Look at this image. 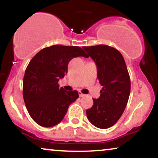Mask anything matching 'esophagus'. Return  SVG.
Listing matches in <instances>:
<instances>
[{
  "mask_svg": "<svg viewBox=\"0 0 158 158\" xmlns=\"http://www.w3.org/2000/svg\"><path fill=\"white\" fill-rule=\"evenodd\" d=\"M78 94H79L80 97H83V96H85V94H83V93H82L81 91H79V92H78Z\"/></svg>",
  "mask_w": 158,
  "mask_h": 158,
  "instance_id": "34e87169",
  "label": "esophagus"
}]
</instances>
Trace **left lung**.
Instances as JSON below:
<instances>
[{
    "label": "left lung",
    "mask_w": 158,
    "mask_h": 158,
    "mask_svg": "<svg viewBox=\"0 0 158 158\" xmlns=\"http://www.w3.org/2000/svg\"><path fill=\"white\" fill-rule=\"evenodd\" d=\"M97 65V78L103 88L86 115L95 127L109 128L122 116L128 102L131 89L130 77L122 54L105 44L83 47Z\"/></svg>",
    "instance_id": "8db88e82"
}]
</instances>
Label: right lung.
I'll return each instance as SVG.
<instances>
[{
  "instance_id": "add662e5",
  "label": "right lung",
  "mask_w": 158,
  "mask_h": 158,
  "mask_svg": "<svg viewBox=\"0 0 158 158\" xmlns=\"http://www.w3.org/2000/svg\"><path fill=\"white\" fill-rule=\"evenodd\" d=\"M77 57L88 56L80 47L52 45L40 50L28 64L23 81V100L30 116L40 126L59 124L70 103L79 97L77 90L67 91L58 84L68 73L69 62Z\"/></svg>"
}]
</instances>
